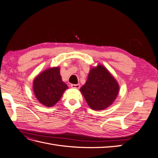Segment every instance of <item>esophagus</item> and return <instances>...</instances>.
Instances as JSON below:
<instances>
[{"label":"esophagus","mask_w":158,"mask_h":158,"mask_svg":"<svg viewBox=\"0 0 158 158\" xmlns=\"http://www.w3.org/2000/svg\"><path fill=\"white\" fill-rule=\"evenodd\" d=\"M70 86H71V88H76V89H78V88H80V84H71L70 85Z\"/></svg>","instance_id":"obj_1"}]
</instances>
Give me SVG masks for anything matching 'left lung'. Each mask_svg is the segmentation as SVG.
Returning <instances> with one entry per match:
<instances>
[{
  "label": "left lung",
  "instance_id": "1",
  "mask_svg": "<svg viewBox=\"0 0 158 158\" xmlns=\"http://www.w3.org/2000/svg\"><path fill=\"white\" fill-rule=\"evenodd\" d=\"M119 87L116 80L103 66L90 70L86 82L80 92L88 106L94 110H103L116 99Z\"/></svg>",
  "mask_w": 158,
  "mask_h": 158
}]
</instances>
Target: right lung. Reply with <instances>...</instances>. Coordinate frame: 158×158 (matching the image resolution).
I'll list each match as a JSON object with an SVG mask.
<instances>
[{
    "instance_id": "add662e5",
    "label": "right lung",
    "mask_w": 158,
    "mask_h": 158,
    "mask_svg": "<svg viewBox=\"0 0 158 158\" xmlns=\"http://www.w3.org/2000/svg\"><path fill=\"white\" fill-rule=\"evenodd\" d=\"M33 92L41 103L51 107L58 102L67 85L62 81L60 69H49L38 75L33 81Z\"/></svg>"
}]
</instances>
